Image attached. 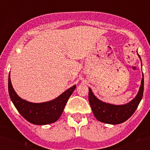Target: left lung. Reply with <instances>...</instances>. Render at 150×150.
<instances>
[{"mask_svg": "<svg viewBox=\"0 0 150 150\" xmlns=\"http://www.w3.org/2000/svg\"><path fill=\"white\" fill-rule=\"evenodd\" d=\"M139 57L141 60L139 55ZM143 90H144L143 74H142V79L139 93L135 98L126 104L114 105L103 102L94 96L92 89L89 88V101L94 116L96 117V118L98 121L106 124L118 125L123 123L127 121L134 114L135 110L137 109L143 96Z\"/></svg>", "mask_w": 150, "mask_h": 150, "instance_id": "1", "label": "left lung"}]
</instances>
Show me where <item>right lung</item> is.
I'll return each instance as SVG.
<instances>
[{
    "label": "right lung",
    "mask_w": 150,
    "mask_h": 150,
    "mask_svg": "<svg viewBox=\"0 0 150 150\" xmlns=\"http://www.w3.org/2000/svg\"><path fill=\"white\" fill-rule=\"evenodd\" d=\"M76 86H73L58 97L45 103L28 102L18 96L11 82L10 73L8 76V93L12 103L25 120L34 125H48L57 121L61 117L67 101L72 94Z\"/></svg>",
    "instance_id": "obj_1"
}]
</instances>
